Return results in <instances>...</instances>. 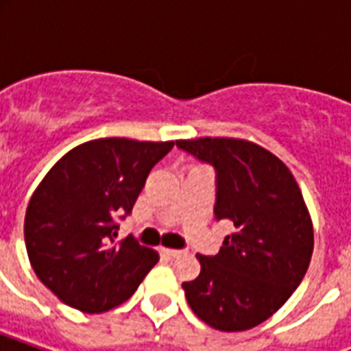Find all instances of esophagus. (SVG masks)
<instances>
[{
    "mask_svg": "<svg viewBox=\"0 0 351 351\" xmlns=\"http://www.w3.org/2000/svg\"><path fill=\"white\" fill-rule=\"evenodd\" d=\"M162 251H164L167 256H171V258H176V256L182 255V250H169V247H164Z\"/></svg>",
    "mask_w": 351,
    "mask_h": 351,
    "instance_id": "obj_1",
    "label": "esophagus"
}]
</instances>
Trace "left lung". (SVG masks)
I'll return each mask as SVG.
<instances>
[{
	"instance_id": "left-lung-1",
	"label": "left lung",
	"mask_w": 351,
	"mask_h": 351,
	"mask_svg": "<svg viewBox=\"0 0 351 351\" xmlns=\"http://www.w3.org/2000/svg\"><path fill=\"white\" fill-rule=\"evenodd\" d=\"M217 171L215 219L230 220L215 256L197 255L200 275L184 282L195 315L220 332L258 326L291 297L313 253V224L291 171L240 138L178 140Z\"/></svg>"
}]
</instances>
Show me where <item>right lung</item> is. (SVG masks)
<instances>
[{
	"label": "right lung",
	"mask_w": 351,
	"mask_h": 351,
	"mask_svg": "<svg viewBox=\"0 0 351 351\" xmlns=\"http://www.w3.org/2000/svg\"><path fill=\"white\" fill-rule=\"evenodd\" d=\"M175 142L100 138L71 149L36 187L25 215V245L41 282L74 310L104 313L131 297L158 253L118 219L132 211L149 171Z\"/></svg>",
	"instance_id": "right-lung-1"
}]
</instances>
